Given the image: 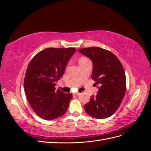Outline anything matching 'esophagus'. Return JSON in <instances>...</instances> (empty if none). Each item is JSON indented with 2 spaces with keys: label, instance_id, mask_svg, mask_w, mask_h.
Instances as JSON below:
<instances>
[{
  "label": "esophagus",
  "instance_id": "34e87169",
  "mask_svg": "<svg viewBox=\"0 0 151 151\" xmlns=\"http://www.w3.org/2000/svg\"><path fill=\"white\" fill-rule=\"evenodd\" d=\"M74 95H77V96H78V95H79V94H81V93H75V94H74Z\"/></svg>",
  "mask_w": 151,
  "mask_h": 151
}]
</instances>
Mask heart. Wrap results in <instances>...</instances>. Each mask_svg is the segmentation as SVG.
<instances>
[{
	"instance_id": "obj_1",
	"label": "heart",
	"mask_w": 151,
	"mask_h": 151,
	"mask_svg": "<svg viewBox=\"0 0 151 151\" xmlns=\"http://www.w3.org/2000/svg\"><path fill=\"white\" fill-rule=\"evenodd\" d=\"M88 60H89L88 58H86V57H81V58H80V59H79V63H84V62H86V61H88Z\"/></svg>"
}]
</instances>
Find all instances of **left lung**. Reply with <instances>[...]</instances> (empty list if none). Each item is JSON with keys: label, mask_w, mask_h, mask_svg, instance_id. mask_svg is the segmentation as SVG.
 Listing matches in <instances>:
<instances>
[{"label": "left lung", "mask_w": 151, "mask_h": 151, "mask_svg": "<svg viewBox=\"0 0 151 151\" xmlns=\"http://www.w3.org/2000/svg\"><path fill=\"white\" fill-rule=\"evenodd\" d=\"M93 62L92 79L99 84L98 94L84 105L89 115L98 119L111 116L119 108L126 91L123 67L112 52L99 47L79 49Z\"/></svg>", "instance_id": "1"}]
</instances>
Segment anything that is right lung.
Listing matches in <instances>:
<instances>
[{"instance_id": "1", "label": "right lung", "mask_w": 151, "mask_h": 151, "mask_svg": "<svg viewBox=\"0 0 151 151\" xmlns=\"http://www.w3.org/2000/svg\"><path fill=\"white\" fill-rule=\"evenodd\" d=\"M75 52L74 48H46L29 63L24 81L25 94L32 109L43 119H57L67 110L72 94L56 90L55 86Z\"/></svg>"}]
</instances>
